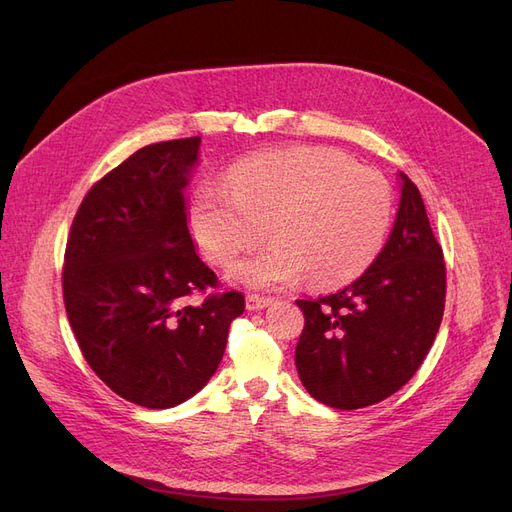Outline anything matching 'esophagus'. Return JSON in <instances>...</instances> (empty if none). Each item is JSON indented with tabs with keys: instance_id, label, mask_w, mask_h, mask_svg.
<instances>
[{
	"instance_id": "1",
	"label": "esophagus",
	"mask_w": 512,
	"mask_h": 512,
	"mask_svg": "<svg viewBox=\"0 0 512 512\" xmlns=\"http://www.w3.org/2000/svg\"><path fill=\"white\" fill-rule=\"evenodd\" d=\"M245 304H248L250 311H258V309H264V306L273 304V298L271 296H260V294H248V296H245Z\"/></svg>"
}]
</instances>
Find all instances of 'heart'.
I'll return each instance as SVG.
<instances>
[{
  "label": "heart",
  "instance_id": "heart-1",
  "mask_svg": "<svg viewBox=\"0 0 512 512\" xmlns=\"http://www.w3.org/2000/svg\"><path fill=\"white\" fill-rule=\"evenodd\" d=\"M393 193L382 174L340 151L294 147L239 161L227 185H201L189 206L199 250L229 267L267 233V248L233 277L277 288L309 275L315 288L355 279L382 250Z\"/></svg>",
  "mask_w": 512,
  "mask_h": 512
}]
</instances>
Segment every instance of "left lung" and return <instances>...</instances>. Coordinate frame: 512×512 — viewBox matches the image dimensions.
<instances>
[{
    "label": "left lung",
    "instance_id": "8db88e82",
    "mask_svg": "<svg viewBox=\"0 0 512 512\" xmlns=\"http://www.w3.org/2000/svg\"><path fill=\"white\" fill-rule=\"evenodd\" d=\"M401 180L395 227L370 269L336 294L296 300L304 313L298 376L336 410L374 405L410 382L443 319V250L418 187Z\"/></svg>",
    "mask_w": 512,
    "mask_h": 512
}]
</instances>
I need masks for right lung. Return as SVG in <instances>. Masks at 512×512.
I'll use <instances>...</instances> for the list:
<instances>
[{"mask_svg": "<svg viewBox=\"0 0 512 512\" xmlns=\"http://www.w3.org/2000/svg\"><path fill=\"white\" fill-rule=\"evenodd\" d=\"M199 136L142 147L94 182L73 218L63 264L71 330L113 393L166 410L214 376L241 292H218L187 227ZM201 293L199 305L186 300Z\"/></svg>", "mask_w": 512, "mask_h": 512, "instance_id": "obj_1", "label": "right lung"}]
</instances>
